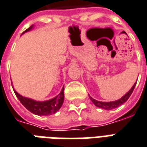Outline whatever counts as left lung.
<instances>
[{"instance_id": "8db88e82", "label": "left lung", "mask_w": 147, "mask_h": 147, "mask_svg": "<svg viewBox=\"0 0 147 147\" xmlns=\"http://www.w3.org/2000/svg\"><path fill=\"white\" fill-rule=\"evenodd\" d=\"M136 82H137V80H136ZM136 82L133 84V86L132 87V88L130 89L129 91H128L127 93L125 94V95H123L119 98V100H116V101H97L95 99H94L93 98H91L90 95H89V98H90V101H92L94 104V105L97 107H98V108H101V109H105V110H111V109H115L117 107L120 106L122 104H124L125 101H127L129 98L130 97V95L132 94V91L134 90V88H135V86L136 84Z\"/></svg>"}]
</instances>
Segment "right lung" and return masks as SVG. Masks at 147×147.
Wrapping results in <instances>:
<instances>
[{
    "label": "right lung",
    "mask_w": 147,
    "mask_h": 147,
    "mask_svg": "<svg viewBox=\"0 0 147 147\" xmlns=\"http://www.w3.org/2000/svg\"><path fill=\"white\" fill-rule=\"evenodd\" d=\"M32 28L33 25H32L28 28L27 30H25L22 34L32 30ZM12 88H13L15 95L17 96V98L21 101V103L22 104L28 111H31L33 114L37 115H50L55 114L61 108L62 105L64 101V93H63L64 86L62 88L60 93L57 96H56L55 98L47 100V101H36V100H33L29 98L23 97L15 90L13 84H12Z\"/></svg>",
    "instance_id": "1"
}]
</instances>
